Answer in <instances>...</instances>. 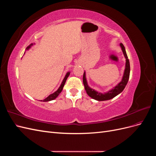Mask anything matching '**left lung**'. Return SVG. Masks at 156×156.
<instances>
[{
  "mask_svg": "<svg viewBox=\"0 0 156 156\" xmlns=\"http://www.w3.org/2000/svg\"><path fill=\"white\" fill-rule=\"evenodd\" d=\"M120 46L122 52H123L124 56L126 58V65H125V69H124L123 76H122V81L115 87H113L112 89L109 90L107 91V92L101 93V92H98L97 90H94L88 86L87 80L86 78V72L84 71V74H83V78L84 89H85L88 95L92 99H94V100H96L97 101H106V100H111V99L115 98L117 95H119V94H120L122 91L124 90V89L125 88L127 82H128V80L129 78V73H130L129 61L128 58H127V56L124 45L121 43L120 44Z\"/></svg>",
  "mask_w": 156,
  "mask_h": 156,
  "instance_id": "8db88e82",
  "label": "left lung"
}]
</instances>
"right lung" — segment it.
<instances>
[{
    "label": "right lung",
    "mask_w": 156,
    "mask_h": 156,
    "mask_svg": "<svg viewBox=\"0 0 156 156\" xmlns=\"http://www.w3.org/2000/svg\"><path fill=\"white\" fill-rule=\"evenodd\" d=\"M33 45H34V44H30L29 47H27L26 50H29V49L31 48V47L33 46ZM69 74H70V72H68L66 73V74L65 77H64V79H63V81H62V83H61L60 86L59 87V88H58L57 90H56V91H55V92H53V94H50V95H49L48 97H47L45 99H44V100H40V101H43V102L49 101L54 100L55 99H56V98H57L58 96L60 94V93L61 92H62V89H63V87H64V84H65V83H66V80H67L68 77H69Z\"/></svg>",
    "instance_id": "1"
}]
</instances>
